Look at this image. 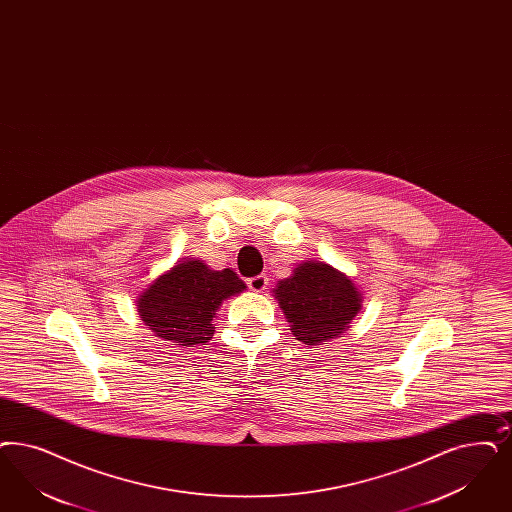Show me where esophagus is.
Masks as SVG:
<instances>
[{
	"mask_svg": "<svg viewBox=\"0 0 512 512\" xmlns=\"http://www.w3.org/2000/svg\"><path fill=\"white\" fill-rule=\"evenodd\" d=\"M247 285H249L251 291H257V293H259V291H265L266 285H268V278H266L265 274L255 276V278H249Z\"/></svg>",
	"mask_w": 512,
	"mask_h": 512,
	"instance_id": "esophagus-1",
	"label": "esophagus"
}]
</instances>
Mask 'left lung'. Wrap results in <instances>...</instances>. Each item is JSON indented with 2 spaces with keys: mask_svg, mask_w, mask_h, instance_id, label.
<instances>
[{
  "mask_svg": "<svg viewBox=\"0 0 512 512\" xmlns=\"http://www.w3.org/2000/svg\"><path fill=\"white\" fill-rule=\"evenodd\" d=\"M293 336L319 346L344 335L363 308V295L350 276L327 263L306 261L272 289Z\"/></svg>",
  "mask_w": 512,
  "mask_h": 512,
  "instance_id": "1",
  "label": "left lung"
}]
</instances>
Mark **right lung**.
Instances as JSON below:
<instances>
[{"label":"right lung","mask_w":512,"mask_h":512,"mask_svg":"<svg viewBox=\"0 0 512 512\" xmlns=\"http://www.w3.org/2000/svg\"><path fill=\"white\" fill-rule=\"evenodd\" d=\"M244 291L246 283L234 270H212L200 259H183L149 283L136 306L155 336L193 348L212 340L215 312Z\"/></svg>","instance_id":"obj_1"}]
</instances>
